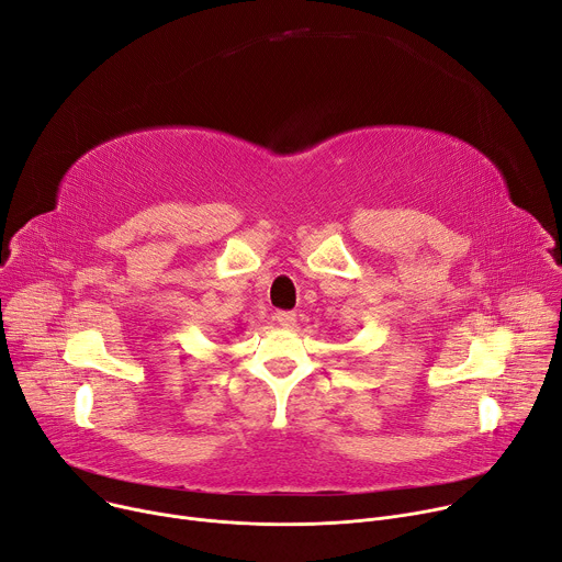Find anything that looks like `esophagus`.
Listing matches in <instances>:
<instances>
[{
    "label": "esophagus",
    "mask_w": 562,
    "mask_h": 562,
    "mask_svg": "<svg viewBox=\"0 0 562 562\" xmlns=\"http://www.w3.org/2000/svg\"><path fill=\"white\" fill-rule=\"evenodd\" d=\"M274 319H277V324L283 326V328H292L294 322H296V315L290 313V311H277V313H274Z\"/></svg>",
    "instance_id": "obj_1"
}]
</instances>
